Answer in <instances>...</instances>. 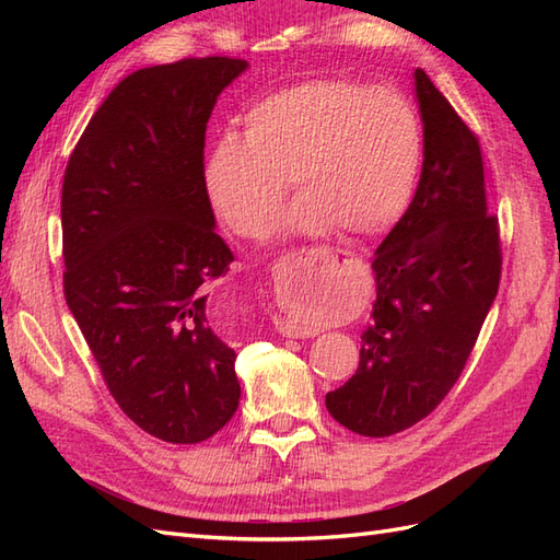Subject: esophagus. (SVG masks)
<instances>
[{
    "instance_id": "obj_1",
    "label": "esophagus",
    "mask_w": 560,
    "mask_h": 560,
    "mask_svg": "<svg viewBox=\"0 0 560 560\" xmlns=\"http://www.w3.org/2000/svg\"><path fill=\"white\" fill-rule=\"evenodd\" d=\"M292 257H301V259H327L331 257V249L327 247H313V249H301L296 254H292ZM280 334L282 336H290V338H311L317 334V329H308V327H296V325H287V322H282L280 325Z\"/></svg>"
}]
</instances>
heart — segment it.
<instances>
[{
	"label": "heart",
	"instance_id": "heart-1",
	"mask_svg": "<svg viewBox=\"0 0 560 560\" xmlns=\"http://www.w3.org/2000/svg\"><path fill=\"white\" fill-rule=\"evenodd\" d=\"M422 161V130L393 89L313 79L278 91L243 116V138L224 135L206 163V189L224 224L259 238L292 189L284 231L322 238L385 233L409 208Z\"/></svg>",
	"mask_w": 560,
	"mask_h": 560
}]
</instances>
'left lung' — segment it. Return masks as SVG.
Instances as JSON below:
<instances>
[{
  "label": "left lung",
  "instance_id": "1",
  "mask_svg": "<svg viewBox=\"0 0 560 560\" xmlns=\"http://www.w3.org/2000/svg\"><path fill=\"white\" fill-rule=\"evenodd\" d=\"M413 79L420 182L371 261L376 301L360 366L325 399L334 420L362 436L397 434L436 409L460 378L500 284L479 140L425 72Z\"/></svg>",
  "mask_w": 560,
  "mask_h": 560
}]
</instances>
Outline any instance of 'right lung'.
<instances>
[{
	"label": "right lung",
	"mask_w": 560,
	"mask_h": 560,
	"mask_svg": "<svg viewBox=\"0 0 560 560\" xmlns=\"http://www.w3.org/2000/svg\"><path fill=\"white\" fill-rule=\"evenodd\" d=\"M247 67L214 56L128 74L65 171L67 306L121 411L167 444L206 442L241 401L235 350L208 315L233 254L202 149L217 97Z\"/></svg>",
	"instance_id": "right-lung-1"
}]
</instances>
